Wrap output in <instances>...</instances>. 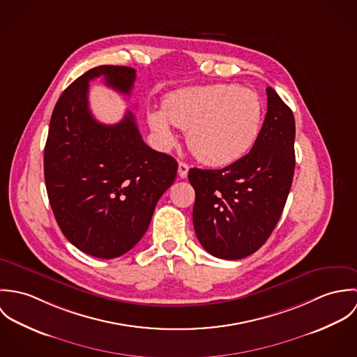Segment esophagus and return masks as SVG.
<instances>
[{
    "mask_svg": "<svg viewBox=\"0 0 357 357\" xmlns=\"http://www.w3.org/2000/svg\"><path fill=\"white\" fill-rule=\"evenodd\" d=\"M188 170H190V166H188L185 162H180V163H178V176H180L181 178H187Z\"/></svg>",
    "mask_w": 357,
    "mask_h": 357,
    "instance_id": "1",
    "label": "esophagus"
}]
</instances>
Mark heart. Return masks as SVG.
<instances>
[{
    "mask_svg": "<svg viewBox=\"0 0 357 357\" xmlns=\"http://www.w3.org/2000/svg\"><path fill=\"white\" fill-rule=\"evenodd\" d=\"M169 122L187 130L194 155L207 165L234 163L255 146L262 123V102L255 91L207 85L170 95L162 111H150L149 123L165 147L176 143Z\"/></svg>",
    "mask_w": 357,
    "mask_h": 357,
    "instance_id": "b5f03b06",
    "label": "heart"
}]
</instances>
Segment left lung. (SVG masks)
I'll use <instances>...</instances> for the list:
<instances>
[{"label":"left lung","mask_w":357,"mask_h":357,"mask_svg":"<svg viewBox=\"0 0 357 357\" xmlns=\"http://www.w3.org/2000/svg\"><path fill=\"white\" fill-rule=\"evenodd\" d=\"M266 95V115L250 153L224 169L188 172L195 190V234L217 258L241 259L255 253L275 229L291 188L294 115L271 86Z\"/></svg>","instance_id":"obj_1"}]
</instances>
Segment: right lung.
<instances>
[{
    "instance_id": "add662e5",
    "label": "right lung",
    "mask_w": 357,
    "mask_h": 357,
    "mask_svg": "<svg viewBox=\"0 0 357 357\" xmlns=\"http://www.w3.org/2000/svg\"><path fill=\"white\" fill-rule=\"evenodd\" d=\"M99 77L129 96L136 70L99 66L61 93L52 112L44 174L52 211L67 241L108 259L143 238L159 198L174 183L177 162L143 142L132 111L115 125L93 118L88 92Z\"/></svg>"
}]
</instances>
